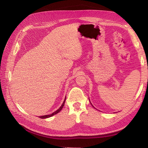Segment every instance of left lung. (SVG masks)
<instances>
[{
	"instance_id": "8db88e82",
	"label": "left lung",
	"mask_w": 148,
	"mask_h": 148,
	"mask_svg": "<svg viewBox=\"0 0 148 148\" xmlns=\"http://www.w3.org/2000/svg\"><path fill=\"white\" fill-rule=\"evenodd\" d=\"M89 102H90V100H89ZM90 103H91V102H90ZM91 105H92V107H94V108H95V109H96V108H95V107H94V106H92V104H91Z\"/></svg>"
}]
</instances>
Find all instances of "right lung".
<instances>
[{
  "label": "right lung",
  "instance_id": "add662e5",
  "mask_svg": "<svg viewBox=\"0 0 148 148\" xmlns=\"http://www.w3.org/2000/svg\"><path fill=\"white\" fill-rule=\"evenodd\" d=\"M65 100H66V97H65V100H64V102L62 103V106L60 107V108H59V109H57L56 111L53 112L52 114H49V115H42V116H39V118H41V119H47V118H49V117H52L53 115H56V114H57L59 113L60 111H61V110L62 109V108H63V107H64V104H65Z\"/></svg>",
  "mask_w": 148,
  "mask_h": 148
}]
</instances>
